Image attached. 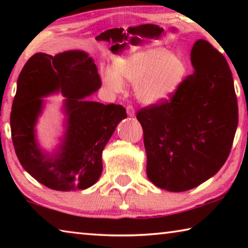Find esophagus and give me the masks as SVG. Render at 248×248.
<instances>
[{
    "instance_id": "34e87169",
    "label": "esophagus",
    "mask_w": 248,
    "mask_h": 248,
    "mask_svg": "<svg viewBox=\"0 0 248 248\" xmlns=\"http://www.w3.org/2000/svg\"><path fill=\"white\" fill-rule=\"evenodd\" d=\"M125 110H127V114L130 117H134V115H136V111H134V108L131 106V105H128L127 108H125Z\"/></svg>"
}]
</instances>
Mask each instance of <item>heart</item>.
<instances>
[{
	"mask_svg": "<svg viewBox=\"0 0 248 248\" xmlns=\"http://www.w3.org/2000/svg\"><path fill=\"white\" fill-rule=\"evenodd\" d=\"M186 74L184 61L162 48L134 50L117 58L114 72H106L104 82L109 90L120 92L124 82L136 84V94L145 105L161 103L177 89Z\"/></svg>",
	"mask_w": 248,
	"mask_h": 248,
	"instance_id": "heart-1",
	"label": "heart"
}]
</instances>
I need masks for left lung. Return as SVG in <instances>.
<instances>
[{
    "mask_svg": "<svg viewBox=\"0 0 248 248\" xmlns=\"http://www.w3.org/2000/svg\"><path fill=\"white\" fill-rule=\"evenodd\" d=\"M190 57L194 74L170 99L137 114L143 129L148 178L174 192L192 189L219 171L238 124L232 72L223 54L199 39Z\"/></svg>",
    "mask_w": 248,
    "mask_h": 248,
    "instance_id": "obj_1",
    "label": "left lung"
}]
</instances>
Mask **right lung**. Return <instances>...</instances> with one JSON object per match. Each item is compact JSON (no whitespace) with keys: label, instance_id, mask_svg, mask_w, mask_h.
I'll use <instances>...</instances> for the list:
<instances>
[{"label":"right lung","instance_id":"obj_1","mask_svg":"<svg viewBox=\"0 0 248 248\" xmlns=\"http://www.w3.org/2000/svg\"><path fill=\"white\" fill-rule=\"evenodd\" d=\"M100 86L93 59L79 50L54 57L39 52L24 65L12 105V140L24 170L46 187L86 189L98 180L105 145L127 118L121 105L85 99ZM58 91L66 97L67 129L57 152L48 155L39 148L34 127L43 108L42 97Z\"/></svg>","mask_w":248,"mask_h":248}]
</instances>
